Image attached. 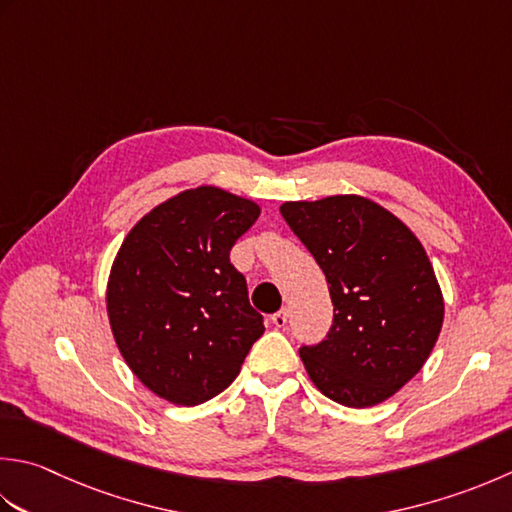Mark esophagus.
Masks as SVG:
<instances>
[{
	"label": "esophagus",
	"instance_id": "1",
	"mask_svg": "<svg viewBox=\"0 0 512 512\" xmlns=\"http://www.w3.org/2000/svg\"><path fill=\"white\" fill-rule=\"evenodd\" d=\"M270 322H273L277 328H284L288 322V308H282V310H277L275 315H270Z\"/></svg>",
	"mask_w": 512,
	"mask_h": 512
}]
</instances>
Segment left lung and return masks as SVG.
Returning <instances> with one entry per match:
<instances>
[{"label": "left lung", "instance_id": "8db88e82", "mask_svg": "<svg viewBox=\"0 0 512 512\" xmlns=\"http://www.w3.org/2000/svg\"><path fill=\"white\" fill-rule=\"evenodd\" d=\"M324 270L333 324L299 357L326 397L382 404L413 379L444 322V299L419 239L386 208L357 195L279 208Z\"/></svg>", "mask_w": 512, "mask_h": 512}]
</instances>
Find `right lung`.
Instances as JSON below:
<instances>
[{"label":"right lung","instance_id":"right-lung-1","mask_svg":"<svg viewBox=\"0 0 512 512\" xmlns=\"http://www.w3.org/2000/svg\"><path fill=\"white\" fill-rule=\"evenodd\" d=\"M259 206L199 186L159 204L126 235L106 308L119 353L148 390L179 406L222 393L264 333L230 248Z\"/></svg>","mask_w":512,"mask_h":512}]
</instances>
